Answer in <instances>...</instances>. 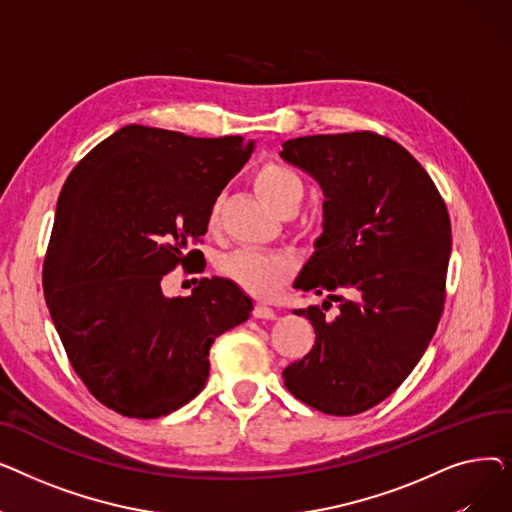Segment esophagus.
<instances>
[{
    "mask_svg": "<svg viewBox=\"0 0 512 512\" xmlns=\"http://www.w3.org/2000/svg\"><path fill=\"white\" fill-rule=\"evenodd\" d=\"M253 317H257V319H274V317H276V311H274L270 305H267V303L257 301L255 307H253Z\"/></svg>",
    "mask_w": 512,
    "mask_h": 512,
    "instance_id": "obj_1",
    "label": "esophagus"
}]
</instances>
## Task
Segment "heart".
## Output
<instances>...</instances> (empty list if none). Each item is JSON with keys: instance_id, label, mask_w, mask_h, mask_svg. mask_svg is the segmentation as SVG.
<instances>
[{"instance_id": "b5f03b06", "label": "heart", "mask_w": 512, "mask_h": 512, "mask_svg": "<svg viewBox=\"0 0 512 512\" xmlns=\"http://www.w3.org/2000/svg\"><path fill=\"white\" fill-rule=\"evenodd\" d=\"M253 184L259 197L274 207L278 213L294 211L303 199V180L290 168L265 161L253 176ZM222 203L213 201L207 213V226L215 228L220 222ZM292 257L280 251H257V249H234L224 253L215 267L218 274L242 290L253 294H265L284 282L292 272Z\"/></svg>"}]
</instances>
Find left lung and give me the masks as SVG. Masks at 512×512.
Returning <instances> with one entry per match:
<instances>
[{
	"mask_svg": "<svg viewBox=\"0 0 512 512\" xmlns=\"http://www.w3.org/2000/svg\"><path fill=\"white\" fill-rule=\"evenodd\" d=\"M282 159L324 188V234L294 282L324 305L294 309L315 330L311 351L284 384L328 415L380 405L409 378L434 338L452 247L434 180L396 141L369 130L313 134L282 145ZM339 303L336 318L327 315Z\"/></svg>",
	"mask_w": 512,
	"mask_h": 512,
	"instance_id": "1",
	"label": "left lung"
}]
</instances>
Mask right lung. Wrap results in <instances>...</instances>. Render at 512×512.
Returning <instances> with one entry per match:
<instances>
[{
    "instance_id": "right-lung-1",
    "label": "right lung",
    "mask_w": 512,
    "mask_h": 512,
    "mask_svg": "<svg viewBox=\"0 0 512 512\" xmlns=\"http://www.w3.org/2000/svg\"><path fill=\"white\" fill-rule=\"evenodd\" d=\"M253 143L197 139L130 124L70 172L43 261L49 315L87 390L124 417H164L205 386L209 348L249 319L251 299L224 278H201L166 299L161 280L182 265L207 213L245 166Z\"/></svg>"
}]
</instances>
